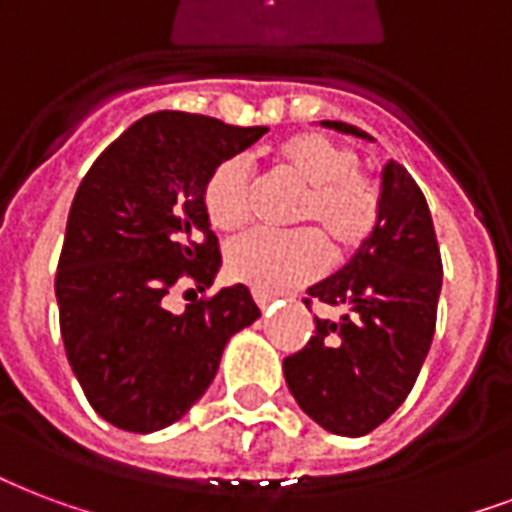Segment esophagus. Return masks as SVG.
Returning a JSON list of instances; mask_svg holds the SVG:
<instances>
[{"mask_svg":"<svg viewBox=\"0 0 512 512\" xmlns=\"http://www.w3.org/2000/svg\"><path fill=\"white\" fill-rule=\"evenodd\" d=\"M255 300H257V306L263 308V311H265V308H268V306H271V303H273V298H271V295H265V292H257V290H255Z\"/></svg>","mask_w":512,"mask_h":512,"instance_id":"obj_1","label":"esophagus"}]
</instances>
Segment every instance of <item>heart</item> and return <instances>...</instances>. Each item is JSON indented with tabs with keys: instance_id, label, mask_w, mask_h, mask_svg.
<instances>
[{
	"instance_id": "1",
	"label": "heart",
	"mask_w": 512,
	"mask_h": 512,
	"mask_svg": "<svg viewBox=\"0 0 512 512\" xmlns=\"http://www.w3.org/2000/svg\"><path fill=\"white\" fill-rule=\"evenodd\" d=\"M276 163L306 185L292 222L308 228L290 233L252 230L233 239L225 265L236 282L265 295H282L325 271L327 249L349 255L373 236L381 217V195L357 166V152L325 134H295L276 147ZM252 177L241 158H228L209 174L204 209L214 228L236 230L249 217ZM315 230L311 231L310 228Z\"/></svg>"
}]
</instances>
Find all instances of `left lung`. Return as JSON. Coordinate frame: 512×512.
<instances>
[{
	"label": "left lung",
	"instance_id": "8db88e82",
	"mask_svg": "<svg viewBox=\"0 0 512 512\" xmlns=\"http://www.w3.org/2000/svg\"><path fill=\"white\" fill-rule=\"evenodd\" d=\"M322 126L370 139L338 120ZM378 195L373 236L341 271L308 287L311 298L341 308V317H317L311 341L284 360L300 411L343 438L368 435L403 405L427 360L443 284L429 206L411 174L389 161Z\"/></svg>",
	"mask_w": 512,
	"mask_h": 512
}]
</instances>
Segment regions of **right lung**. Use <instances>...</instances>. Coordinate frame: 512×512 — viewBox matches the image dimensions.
I'll return each mask as SVG.
<instances>
[{
    "instance_id": "1",
    "label": "right lung",
    "mask_w": 512,
    "mask_h": 512,
    "mask_svg": "<svg viewBox=\"0 0 512 512\" xmlns=\"http://www.w3.org/2000/svg\"><path fill=\"white\" fill-rule=\"evenodd\" d=\"M265 126H228L187 112H152L101 152L77 187L56 300L74 376L101 419L158 432L193 408L217 376L230 335L260 308L244 284L166 308L187 276L212 287L222 255L204 209V185Z\"/></svg>"
}]
</instances>
